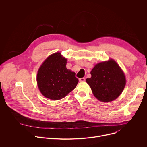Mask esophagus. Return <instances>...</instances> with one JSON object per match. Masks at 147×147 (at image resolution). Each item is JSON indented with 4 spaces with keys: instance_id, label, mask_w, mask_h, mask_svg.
<instances>
[{
    "instance_id": "34e87169",
    "label": "esophagus",
    "mask_w": 147,
    "mask_h": 147,
    "mask_svg": "<svg viewBox=\"0 0 147 147\" xmlns=\"http://www.w3.org/2000/svg\"><path fill=\"white\" fill-rule=\"evenodd\" d=\"M85 78H79V81L80 82H84L85 81Z\"/></svg>"
}]
</instances>
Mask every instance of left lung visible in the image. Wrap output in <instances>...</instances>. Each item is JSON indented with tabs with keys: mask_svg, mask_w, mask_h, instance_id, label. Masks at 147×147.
<instances>
[{
	"mask_svg": "<svg viewBox=\"0 0 147 147\" xmlns=\"http://www.w3.org/2000/svg\"><path fill=\"white\" fill-rule=\"evenodd\" d=\"M90 74L92 77L86 79V82L99 101L111 102L122 93L126 83L125 75L113 60L97 64Z\"/></svg>",
	"mask_w": 147,
	"mask_h": 147,
	"instance_id": "1",
	"label": "left lung"
}]
</instances>
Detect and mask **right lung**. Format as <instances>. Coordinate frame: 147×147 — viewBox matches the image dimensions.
I'll return each mask as SVG.
<instances>
[{"label": "right lung", "mask_w": 147, "mask_h": 147, "mask_svg": "<svg viewBox=\"0 0 147 147\" xmlns=\"http://www.w3.org/2000/svg\"><path fill=\"white\" fill-rule=\"evenodd\" d=\"M67 58L59 52L49 56L40 67L37 83L45 97L58 100L65 97L76 87L79 80L75 73L66 68Z\"/></svg>", "instance_id": "right-lung-1"}]
</instances>
